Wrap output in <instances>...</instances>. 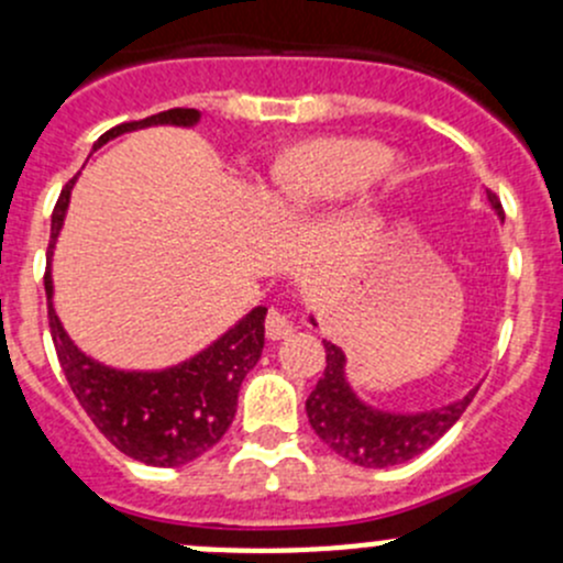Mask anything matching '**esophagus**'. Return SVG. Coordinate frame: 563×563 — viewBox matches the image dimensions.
<instances>
[{
    "instance_id": "1",
    "label": "esophagus",
    "mask_w": 563,
    "mask_h": 563,
    "mask_svg": "<svg viewBox=\"0 0 563 563\" xmlns=\"http://www.w3.org/2000/svg\"><path fill=\"white\" fill-rule=\"evenodd\" d=\"M291 332H294L291 316L283 313V310H277V308H272L269 316H266V334H269L272 340H283V338H288Z\"/></svg>"
}]
</instances>
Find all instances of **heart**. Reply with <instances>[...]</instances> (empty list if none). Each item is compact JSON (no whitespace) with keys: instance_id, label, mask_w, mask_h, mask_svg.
Returning <instances> with one entry per match:
<instances>
[{"instance_id":"b5f03b06","label":"heart","mask_w":563,"mask_h":563,"mask_svg":"<svg viewBox=\"0 0 563 563\" xmlns=\"http://www.w3.org/2000/svg\"><path fill=\"white\" fill-rule=\"evenodd\" d=\"M397 166L367 135H313L288 144L269 166L272 196L291 214H310L360 185H389Z\"/></svg>"}]
</instances>
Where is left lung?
Returning <instances> with one entry per match:
<instances>
[{"mask_svg": "<svg viewBox=\"0 0 563 563\" xmlns=\"http://www.w3.org/2000/svg\"><path fill=\"white\" fill-rule=\"evenodd\" d=\"M487 198L493 209L504 214L496 192H487ZM323 351H327V367L305 402L310 428L329 450L362 468H389V465L422 455L463 417L476 395V389H471L450 406L424 413L378 411V408L365 406L345 382L343 351L327 340H323Z\"/></svg>", "mask_w": 563, "mask_h": 563, "instance_id": "obj_1", "label": "left lung"}]
</instances>
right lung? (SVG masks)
<instances>
[{"label": "right lung", "instance_id": "right-lung-1", "mask_svg": "<svg viewBox=\"0 0 563 563\" xmlns=\"http://www.w3.org/2000/svg\"><path fill=\"white\" fill-rule=\"evenodd\" d=\"M198 122L196 108H172V111L152 113L139 122H124L103 133L95 144L117 139L128 130L150 128V124H181L190 128ZM70 179L59 192L54 214H51V247L65 220L67 201H70ZM48 247V261H51ZM45 294H48V327L54 338L56 356L62 373L78 397L84 411L95 422V428L124 452L128 457L146 465L190 463L212 450L225 430L231 428L236 413V397L245 376L261 360L264 349V318L266 308H255L242 318L234 329L223 334L218 343L203 349L192 360L168 367L161 373H124L111 371L100 362L73 345L59 318L51 305V264L45 269Z\"/></svg>", "mask_w": 563, "mask_h": 563}]
</instances>
